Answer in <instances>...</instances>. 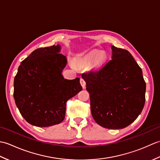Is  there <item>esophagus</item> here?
<instances>
[{
    "mask_svg": "<svg viewBox=\"0 0 160 160\" xmlns=\"http://www.w3.org/2000/svg\"><path fill=\"white\" fill-rule=\"evenodd\" d=\"M80 84L82 85L83 89H85L86 87V82L84 81V79H82V78H80Z\"/></svg>",
    "mask_w": 160,
    "mask_h": 160,
    "instance_id": "esophagus-1",
    "label": "esophagus"
}]
</instances>
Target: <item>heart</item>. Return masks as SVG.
<instances>
[{
	"label": "heart",
	"instance_id": "1",
	"mask_svg": "<svg viewBox=\"0 0 160 160\" xmlns=\"http://www.w3.org/2000/svg\"><path fill=\"white\" fill-rule=\"evenodd\" d=\"M107 60V56L104 52H98L97 50H94L88 53L85 56L78 59L77 60V64L79 66L87 65L91 63L94 66H100L103 64Z\"/></svg>",
	"mask_w": 160,
	"mask_h": 160
}]
</instances>
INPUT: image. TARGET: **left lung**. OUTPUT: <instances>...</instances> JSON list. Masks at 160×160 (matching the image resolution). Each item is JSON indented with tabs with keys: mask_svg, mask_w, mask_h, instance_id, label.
<instances>
[{
	"mask_svg": "<svg viewBox=\"0 0 160 160\" xmlns=\"http://www.w3.org/2000/svg\"><path fill=\"white\" fill-rule=\"evenodd\" d=\"M112 60L100 69L82 74L89 93L91 114L101 127L120 129L141 113L146 82L142 71L127 50L111 46Z\"/></svg>",
	"mask_w": 160,
	"mask_h": 160,
	"instance_id": "left-lung-1",
	"label": "left lung"
}]
</instances>
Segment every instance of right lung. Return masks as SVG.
Instances as JSON below:
<instances>
[{
    "mask_svg": "<svg viewBox=\"0 0 160 160\" xmlns=\"http://www.w3.org/2000/svg\"><path fill=\"white\" fill-rule=\"evenodd\" d=\"M60 45L36 49L22 61L13 82V98L30 124L48 127L65 117L66 102L82 91L80 78L64 79L67 57Z\"/></svg>",
    "mask_w": 160,
    "mask_h": 160,
    "instance_id": "add662e5",
    "label": "right lung"
}]
</instances>
